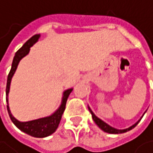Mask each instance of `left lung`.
<instances>
[{"instance_id": "8db88e82", "label": "left lung", "mask_w": 153, "mask_h": 153, "mask_svg": "<svg viewBox=\"0 0 153 153\" xmlns=\"http://www.w3.org/2000/svg\"><path fill=\"white\" fill-rule=\"evenodd\" d=\"M88 109H89L90 113L92 114V117H93L94 121L95 122V124H96L100 128H101L103 131H105V132H106V133H110V134H120V133H125V132H127V131H128V130L134 128L135 127H136V126L139 124V122H140V119H141V117H140V119L139 121H137L134 125H132L131 127H129V128H125V129H117V128H113V127L109 126V125L107 124V123H105V122L103 121L102 119H100L99 117H97L94 114V112L91 110V108H90L89 106H88Z\"/></svg>"}]
</instances>
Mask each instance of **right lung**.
I'll return each instance as SVG.
<instances>
[{
    "mask_svg": "<svg viewBox=\"0 0 153 153\" xmlns=\"http://www.w3.org/2000/svg\"><path fill=\"white\" fill-rule=\"evenodd\" d=\"M39 37H40L39 34H36V35L33 36L30 39H28L26 42L23 45V47L15 53L13 63H12V68H11V71L9 72L8 78H7L6 102H7V110H8V114L10 116V118L17 128H18L21 131H23V132H25V133H26L28 135H30V136H32V137L45 138V137L49 136V135H51V134H53L56 131V129L58 128L59 124L60 122V119H61V117H62V114L64 112V110H65V106H66L68 97H69L70 94L73 90L72 88H70V89H67V90H65L63 92L61 104L53 114H51L48 117H41V118L30 120V121H25V122H22V121L17 120L12 115L10 107H9V99H8L12 78H13V74L15 73L17 66H18L20 60L29 53V51H30V48L35 43L37 42Z\"/></svg>",
    "mask_w": 153,
    "mask_h": 153,
    "instance_id": "right-lung-1",
    "label": "right lung"
}]
</instances>
